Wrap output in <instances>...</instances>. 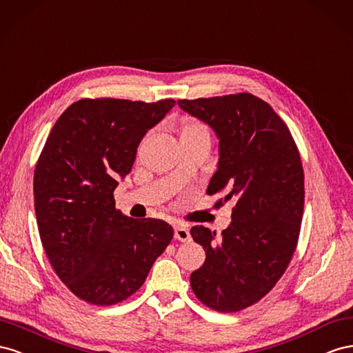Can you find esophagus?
Instances as JSON below:
<instances>
[{"label":"esophagus","instance_id":"esophagus-1","mask_svg":"<svg viewBox=\"0 0 353 353\" xmlns=\"http://www.w3.org/2000/svg\"><path fill=\"white\" fill-rule=\"evenodd\" d=\"M174 238L179 239V241H182V243H185V241H189L190 239V234H189L188 228H185L182 225L176 226L174 228Z\"/></svg>","mask_w":353,"mask_h":353}]
</instances>
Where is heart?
<instances>
[{
    "label": "heart",
    "mask_w": 353,
    "mask_h": 353,
    "mask_svg": "<svg viewBox=\"0 0 353 353\" xmlns=\"http://www.w3.org/2000/svg\"><path fill=\"white\" fill-rule=\"evenodd\" d=\"M194 134H208V127L199 119H188L182 125V136H194Z\"/></svg>",
    "instance_id": "b5f03b06"
}]
</instances>
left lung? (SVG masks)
Masks as SVG:
<instances>
[{
    "label": "left lung",
    "instance_id": "obj_1",
    "mask_svg": "<svg viewBox=\"0 0 353 353\" xmlns=\"http://www.w3.org/2000/svg\"><path fill=\"white\" fill-rule=\"evenodd\" d=\"M219 137L220 158L207 195L234 201L232 221L216 232L190 229L205 261L190 275L196 299L232 314L257 303L284 275L297 247L305 204L303 165L287 124L250 93L177 100Z\"/></svg>",
    "mask_w": 353,
    "mask_h": 353
}]
</instances>
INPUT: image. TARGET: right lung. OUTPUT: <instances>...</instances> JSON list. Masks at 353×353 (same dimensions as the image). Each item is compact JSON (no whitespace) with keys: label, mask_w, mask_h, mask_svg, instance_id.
I'll return each instance as SVG.
<instances>
[{"label":"right lung","mask_w":353,"mask_h":353,"mask_svg":"<svg viewBox=\"0 0 353 353\" xmlns=\"http://www.w3.org/2000/svg\"><path fill=\"white\" fill-rule=\"evenodd\" d=\"M174 105L78 100L59 117L37 161L39 238L56 275L87 303L110 306L133 296L173 239L164 220L123 216L114 190L140 140Z\"/></svg>","instance_id":"1"}]
</instances>
